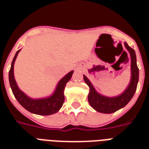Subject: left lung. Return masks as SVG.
<instances>
[{"mask_svg": "<svg viewBox=\"0 0 149 149\" xmlns=\"http://www.w3.org/2000/svg\"><path fill=\"white\" fill-rule=\"evenodd\" d=\"M125 47L131 56V80L130 83L122 94L113 97H109L98 93L93 84L86 75H84V81L89 88L88 101L90 106L96 111L101 113H113L123 108L133 98L136 90L139 81V68L136 65V56L135 51L127 42H124Z\"/></svg>", "mask_w": 149, "mask_h": 149, "instance_id": "left-lung-1", "label": "left lung"}]
</instances>
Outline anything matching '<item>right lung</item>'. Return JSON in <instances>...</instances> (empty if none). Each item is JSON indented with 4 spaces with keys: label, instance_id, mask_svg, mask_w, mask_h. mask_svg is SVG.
<instances>
[{
    "label": "right lung",
    "instance_id": "obj_1",
    "mask_svg": "<svg viewBox=\"0 0 149 149\" xmlns=\"http://www.w3.org/2000/svg\"><path fill=\"white\" fill-rule=\"evenodd\" d=\"M20 51L21 49L18 50L15 54L9 72L10 85L15 98L24 108L32 113L41 116H48L56 113L63 106L65 100L64 89L66 84L72 77L74 71L68 72L59 81L56 89L50 96L41 98H30L19 89L14 76V64Z\"/></svg>",
    "mask_w": 149,
    "mask_h": 149
}]
</instances>
